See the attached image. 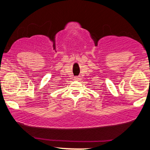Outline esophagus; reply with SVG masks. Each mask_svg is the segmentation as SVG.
Instances as JSON below:
<instances>
[{
	"label": "esophagus",
	"instance_id": "esophagus-1",
	"mask_svg": "<svg viewBox=\"0 0 150 150\" xmlns=\"http://www.w3.org/2000/svg\"><path fill=\"white\" fill-rule=\"evenodd\" d=\"M81 78L80 76H75L74 77V79L76 80V81H79V80H81Z\"/></svg>",
	"mask_w": 150,
	"mask_h": 150
}]
</instances>
